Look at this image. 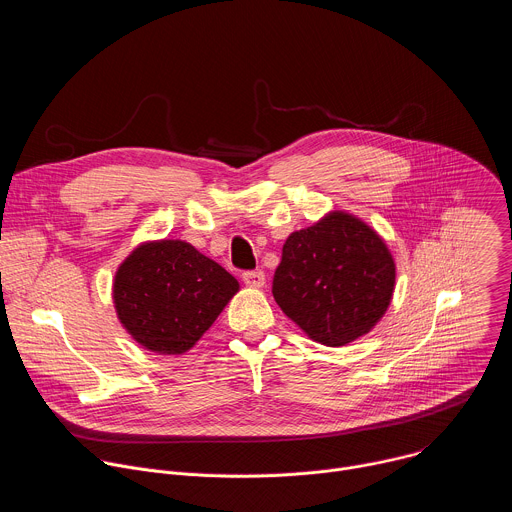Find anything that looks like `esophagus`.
<instances>
[{
    "label": "esophagus",
    "instance_id": "obj_1",
    "mask_svg": "<svg viewBox=\"0 0 512 512\" xmlns=\"http://www.w3.org/2000/svg\"><path fill=\"white\" fill-rule=\"evenodd\" d=\"M243 281H245V285L259 289L265 285V273L263 271H245Z\"/></svg>",
    "mask_w": 512,
    "mask_h": 512
}]
</instances>
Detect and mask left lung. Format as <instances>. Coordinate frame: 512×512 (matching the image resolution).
Masks as SVG:
<instances>
[{
	"instance_id": "8db88e82",
	"label": "left lung",
	"mask_w": 512,
	"mask_h": 512,
	"mask_svg": "<svg viewBox=\"0 0 512 512\" xmlns=\"http://www.w3.org/2000/svg\"><path fill=\"white\" fill-rule=\"evenodd\" d=\"M395 289V261L358 216L332 210L291 233L273 277V298L314 342L344 346L385 316Z\"/></svg>"
}]
</instances>
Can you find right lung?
<instances>
[{"label":"right lung","instance_id":"right-lung-1","mask_svg":"<svg viewBox=\"0 0 512 512\" xmlns=\"http://www.w3.org/2000/svg\"><path fill=\"white\" fill-rule=\"evenodd\" d=\"M239 291V281L180 239L145 241L117 267L113 304L145 350L184 354Z\"/></svg>","mask_w":512,"mask_h":512}]
</instances>
